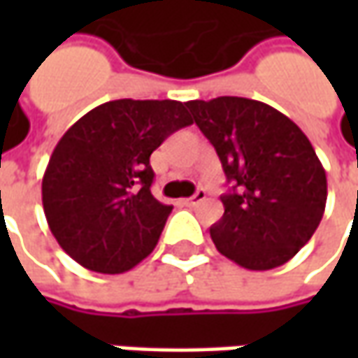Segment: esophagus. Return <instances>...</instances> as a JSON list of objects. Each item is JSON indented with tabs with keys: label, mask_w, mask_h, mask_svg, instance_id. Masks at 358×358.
I'll return each mask as SVG.
<instances>
[{
	"label": "esophagus",
	"mask_w": 358,
	"mask_h": 358,
	"mask_svg": "<svg viewBox=\"0 0 358 358\" xmlns=\"http://www.w3.org/2000/svg\"><path fill=\"white\" fill-rule=\"evenodd\" d=\"M205 197H207V191H205V189H197V193H195L193 197L185 199V205H189V207H195V205H199L201 201H205Z\"/></svg>",
	"instance_id": "1"
}]
</instances>
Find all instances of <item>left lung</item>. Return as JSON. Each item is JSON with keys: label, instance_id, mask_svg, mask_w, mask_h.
<instances>
[{"label": "left lung", "instance_id": "8db88e82", "mask_svg": "<svg viewBox=\"0 0 358 358\" xmlns=\"http://www.w3.org/2000/svg\"><path fill=\"white\" fill-rule=\"evenodd\" d=\"M185 105L233 185L221 197V221L209 229L217 251L251 271L285 265L313 237L327 203V175L307 135L247 97Z\"/></svg>", "mask_w": 358, "mask_h": 358}]
</instances>
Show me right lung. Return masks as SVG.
<instances>
[{
	"mask_svg": "<svg viewBox=\"0 0 358 358\" xmlns=\"http://www.w3.org/2000/svg\"><path fill=\"white\" fill-rule=\"evenodd\" d=\"M185 103L115 99L76 121L55 145L41 183L62 249L95 273H125L157 245L171 213L151 193V153L191 125Z\"/></svg>",
	"mask_w": 358,
	"mask_h": 358,
	"instance_id": "add662e5",
	"label": "right lung"
}]
</instances>
